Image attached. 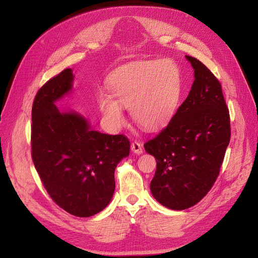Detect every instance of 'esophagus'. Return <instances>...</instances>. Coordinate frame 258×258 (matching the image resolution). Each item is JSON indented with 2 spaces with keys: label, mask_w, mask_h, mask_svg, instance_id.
<instances>
[{
  "label": "esophagus",
  "mask_w": 258,
  "mask_h": 258,
  "mask_svg": "<svg viewBox=\"0 0 258 258\" xmlns=\"http://www.w3.org/2000/svg\"><path fill=\"white\" fill-rule=\"evenodd\" d=\"M131 150L133 153L135 154H142L143 153V146H142V143L139 142V141H133L132 142V145H131Z\"/></svg>",
  "instance_id": "esophagus-1"
}]
</instances>
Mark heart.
Masks as SVG:
<instances>
[{
    "label": "heart",
    "instance_id": "heart-1",
    "mask_svg": "<svg viewBox=\"0 0 258 258\" xmlns=\"http://www.w3.org/2000/svg\"><path fill=\"white\" fill-rule=\"evenodd\" d=\"M107 94L99 95V107L106 121L119 127L124 121L122 107L130 106L136 123L155 131L168 123L182 94L179 67L168 59L145 61L113 73L107 78Z\"/></svg>",
    "mask_w": 258,
    "mask_h": 258
}]
</instances>
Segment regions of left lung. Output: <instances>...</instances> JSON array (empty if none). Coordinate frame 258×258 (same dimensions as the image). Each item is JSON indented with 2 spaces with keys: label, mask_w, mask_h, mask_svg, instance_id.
<instances>
[{
  "label": "left lung",
  "mask_w": 258,
  "mask_h": 258,
  "mask_svg": "<svg viewBox=\"0 0 258 258\" xmlns=\"http://www.w3.org/2000/svg\"><path fill=\"white\" fill-rule=\"evenodd\" d=\"M186 58L195 69L191 90L167 126L144 143L145 152L157 161L152 194L173 210L191 207L209 192L231 137L219 79L199 59Z\"/></svg>",
  "instance_id": "obj_1"
}]
</instances>
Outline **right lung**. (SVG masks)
<instances>
[{
    "instance_id": "1",
    "label": "right lung",
    "mask_w": 258,
    "mask_h": 258,
    "mask_svg": "<svg viewBox=\"0 0 258 258\" xmlns=\"http://www.w3.org/2000/svg\"><path fill=\"white\" fill-rule=\"evenodd\" d=\"M71 69H64L40 88L31 112V157L50 198L79 218L100 212L115 190L114 172L130 154L124 135L91 130L77 113H60L54 104L72 88Z\"/></svg>"
}]
</instances>
